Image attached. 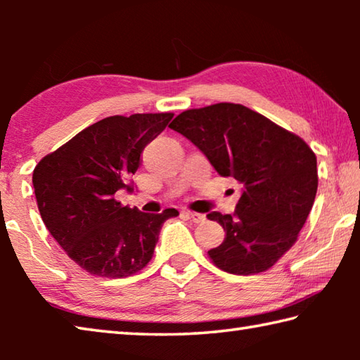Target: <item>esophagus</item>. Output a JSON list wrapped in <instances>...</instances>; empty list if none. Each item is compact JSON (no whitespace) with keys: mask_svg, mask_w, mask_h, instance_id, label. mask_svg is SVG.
<instances>
[{"mask_svg":"<svg viewBox=\"0 0 360 360\" xmlns=\"http://www.w3.org/2000/svg\"><path fill=\"white\" fill-rule=\"evenodd\" d=\"M184 214L191 219V221H193V222H203L205 221V216L203 214H200V212H192V211H184Z\"/></svg>","mask_w":360,"mask_h":360,"instance_id":"esophagus-1","label":"esophagus"}]
</instances>
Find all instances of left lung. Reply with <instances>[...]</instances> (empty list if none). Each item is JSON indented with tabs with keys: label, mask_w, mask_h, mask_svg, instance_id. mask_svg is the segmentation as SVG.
<instances>
[{
	"label": "left lung",
	"mask_w": 360,
	"mask_h": 360,
	"mask_svg": "<svg viewBox=\"0 0 360 360\" xmlns=\"http://www.w3.org/2000/svg\"><path fill=\"white\" fill-rule=\"evenodd\" d=\"M169 129L203 152L222 178L241 184L233 214L211 211L225 238L208 251L231 275L271 268L297 241L318 192V162L308 144L264 115L233 103L188 109Z\"/></svg>",
	"instance_id": "obj_1"
}]
</instances>
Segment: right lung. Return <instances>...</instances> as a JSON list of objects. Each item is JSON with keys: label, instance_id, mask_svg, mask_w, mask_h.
Returning <instances> with one entry per match:
<instances>
[{"label": "right lung", "instance_id": "obj_1", "mask_svg": "<svg viewBox=\"0 0 360 360\" xmlns=\"http://www.w3.org/2000/svg\"><path fill=\"white\" fill-rule=\"evenodd\" d=\"M172 112L112 115L87 127L46 155L33 172L42 222L71 260L103 278H125L149 264L163 222L160 214L122 206L114 193L133 192L146 146L167 129Z\"/></svg>", "mask_w": 360, "mask_h": 360}]
</instances>
